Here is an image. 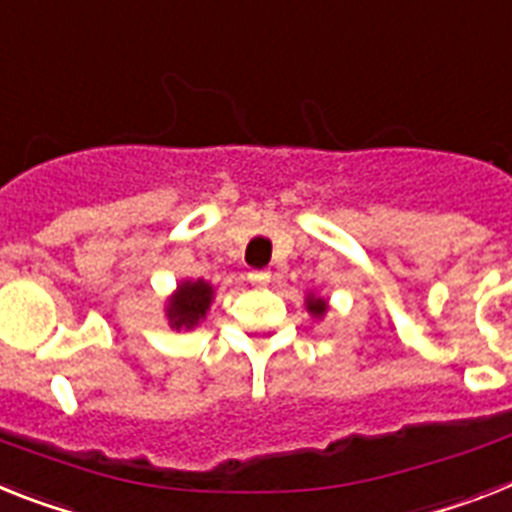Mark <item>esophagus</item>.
<instances>
[{
	"mask_svg": "<svg viewBox=\"0 0 512 512\" xmlns=\"http://www.w3.org/2000/svg\"><path fill=\"white\" fill-rule=\"evenodd\" d=\"M247 278L255 286H265V283H270V270H249Z\"/></svg>",
	"mask_w": 512,
	"mask_h": 512,
	"instance_id": "esophagus-1",
	"label": "esophagus"
}]
</instances>
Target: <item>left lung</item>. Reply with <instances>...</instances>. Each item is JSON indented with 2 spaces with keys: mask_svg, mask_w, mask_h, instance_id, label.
I'll return each instance as SVG.
<instances>
[{
  "mask_svg": "<svg viewBox=\"0 0 512 512\" xmlns=\"http://www.w3.org/2000/svg\"><path fill=\"white\" fill-rule=\"evenodd\" d=\"M307 309L312 315H322V312H325V302H322V299H309Z\"/></svg>",
  "mask_w": 512,
  "mask_h": 512,
  "instance_id": "8db88e82",
  "label": "left lung"
}]
</instances>
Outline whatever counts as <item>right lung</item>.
<instances>
[{
  "mask_svg": "<svg viewBox=\"0 0 512 512\" xmlns=\"http://www.w3.org/2000/svg\"><path fill=\"white\" fill-rule=\"evenodd\" d=\"M213 289L205 281H187L179 286L169 304V320L174 328H192L205 317V309L210 307Z\"/></svg>",
  "mask_w": 512,
  "mask_h": 512,
  "instance_id": "obj_1",
  "label": "right lung"
}]
</instances>
